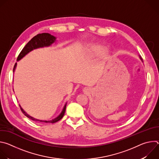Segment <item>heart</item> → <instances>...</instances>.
<instances>
[{
	"label": "heart",
	"instance_id": "1",
	"mask_svg": "<svg viewBox=\"0 0 159 159\" xmlns=\"http://www.w3.org/2000/svg\"><path fill=\"white\" fill-rule=\"evenodd\" d=\"M104 48L103 47L100 46V45H93V46L90 47L89 48L86 50L84 53L83 57H96L99 55H100L102 52L104 51Z\"/></svg>",
	"mask_w": 159,
	"mask_h": 159
}]
</instances>
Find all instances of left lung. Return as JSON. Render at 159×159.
<instances>
[{
  "label": "left lung",
  "instance_id": "1",
  "mask_svg": "<svg viewBox=\"0 0 159 159\" xmlns=\"http://www.w3.org/2000/svg\"><path fill=\"white\" fill-rule=\"evenodd\" d=\"M140 59H141V60H142V58H141V57H140Z\"/></svg>",
  "mask_w": 159,
  "mask_h": 159
}]
</instances>
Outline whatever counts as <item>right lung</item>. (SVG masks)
<instances>
[{"label":"right lung","instance_id":"obj_1","mask_svg":"<svg viewBox=\"0 0 159 159\" xmlns=\"http://www.w3.org/2000/svg\"><path fill=\"white\" fill-rule=\"evenodd\" d=\"M56 41V38L52 35H51L49 33H41V34H38L36 36H34L26 44V46L23 48V49L22 50V51L20 52V53H19V55L17 57V60L19 61L20 60L21 58H23L26 54H28L29 52H30L31 51L34 50V49H37L39 48H43V47H49L52 44H53L54 42H55ZM17 65V63H15L14 69H13V72H14L16 67ZM66 103L65 104L61 112L59 115V116H58L57 118H55V119L50 120V121H43V120H39L37 119H35L33 117H31V116H30L29 115H28L27 113L22 109V108L20 107V106L19 105V107L20 108L21 111L22 112L23 114L27 116L28 118L33 120V121H40V122H44V123H56L57 121H58L59 120H60L65 112V109H66Z\"/></svg>","mask_w":159,"mask_h":159}]
</instances>
